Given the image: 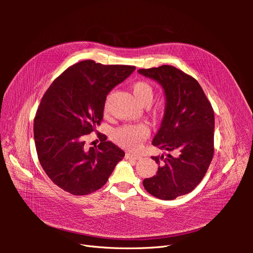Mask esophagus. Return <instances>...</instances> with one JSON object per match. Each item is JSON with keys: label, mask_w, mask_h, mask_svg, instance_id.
Segmentation results:
<instances>
[{"label": "esophagus", "mask_w": 253, "mask_h": 253, "mask_svg": "<svg viewBox=\"0 0 253 253\" xmlns=\"http://www.w3.org/2000/svg\"><path fill=\"white\" fill-rule=\"evenodd\" d=\"M126 158H131V159H140V156L137 154H133V153H126Z\"/></svg>", "instance_id": "esophagus-1"}]
</instances>
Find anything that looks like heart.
<instances>
[{"label":"heart","instance_id":"1","mask_svg":"<svg viewBox=\"0 0 253 253\" xmlns=\"http://www.w3.org/2000/svg\"><path fill=\"white\" fill-rule=\"evenodd\" d=\"M132 91L135 98L141 104H148L153 98V87L148 81L138 80L132 84ZM149 128L144 125H126L116 128L113 133L114 140L120 147L134 150L140 142L147 138Z\"/></svg>","mask_w":253,"mask_h":253}]
</instances>
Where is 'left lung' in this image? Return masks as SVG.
Returning a JSON list of instances; mask_svg holds the SVG:
<instances>
[{
    "label": "left lung",
    "mask_w": 253,
    "mask_h": 253,
    "mask_svg": "<svg viewBox=\"0 0 253 253\" xmlns=\"http://www.w3.org/2000/svg\"><path fill=\"white\" fill-rule=\"evenodd\" d=\"M138 73L157 81L166 95L162 126L152 143L173 156H152L156 175L143 187L159 200L188 194L202 181L214 153V112L202 86L193 77L171 65L141 68Z\"/></svg>",
    "instance_id": "1"
}]
</instances>
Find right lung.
Returning a JSON list of instances; mask_svg holds the SVG:
<instances>
[{
    "mask_svg": "<svg viewBox=\"0 0 253 253\" xmlns=\"http://www.w3.org/2000/svg\"><path fill=\"white\" fill-rule=\"evenodd\" d=\"M134 71L132 65L84 60L68 67L45 91L35 117L36 150L45 173L66 192H95L125 157L104 134L98 132L100 143L90 148L84 139L100 126L106 96Z\"/></svg>",
    "mask_w": 253,
    "mask_h": 253,
    "instance_id": "1",
    "label": "right lung"
}]
</instances>
